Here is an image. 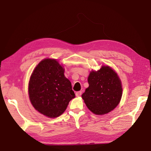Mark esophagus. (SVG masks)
Returning a JSON list of instances; mask_svg holds the SVG:
<instances>
[{"label": "esophagus", "mask_w": 151, "mask_h": 151, "mask_svg": "<svg viewBox=\"0 0 151 151\" xmlns=\"http://www.w3.org/2000/svg\"><path fill=\"white\" fill-rule=\"evenodd\" d=\"M81 94H82L81 91H77V92L76 93V96H77V97L81 96Z\"/></svg>", "instance_id": "esophagus-1"}]
</instances>
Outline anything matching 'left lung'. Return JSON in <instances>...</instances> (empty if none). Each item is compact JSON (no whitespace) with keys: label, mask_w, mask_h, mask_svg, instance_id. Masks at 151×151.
Returning a JSON list of instances; mask_svg holds the SVG:
<instances>
[{"label":"left lung","mask_w":151,"mask_h":151,"mask_svg":"<svg viewBox=\"0 0 151 151\" xmlns=\"http://www.w3.org/2000/svg\"><path fill=\"white\" fill-rule=\"evenodd\" d=\"M88 80L89 87L82 98L90 111L104 115L117 106L122 98V86L111 67L103 65L98 71H91Z\"/></svg>","instance_id":"left-lung-1"}]
</instances>
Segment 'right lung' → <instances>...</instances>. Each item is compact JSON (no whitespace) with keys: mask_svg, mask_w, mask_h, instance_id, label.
I'll list each match as a JSON object with an SVG mask.
<instances>
[{"mask_svg":"<svg viewBox=\"0 0 151 151\" xmlns=\"http://www.w3.org/2000/svg\"><path fill=\"white\" fill-rule=\"evenodd\" d=\"M28 93L33 107L49 118L61 115L75 98L63 68L56 60L50 58L41 61L35 67L30 77Z\"/></svg>","mask_w":151,"mask_h":151,"instance_id":"right-lung-1","label":"right lung"}]
</instances>
